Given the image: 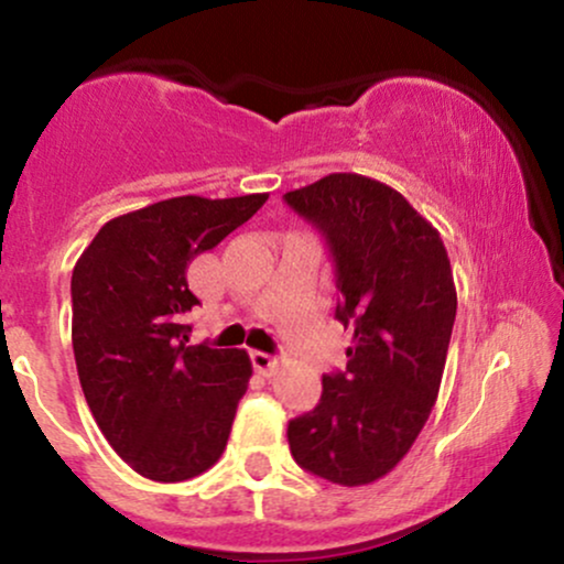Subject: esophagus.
<instances>
[{
  "label": "esophagus",
  "instance_id": "34e87169",
  "mask_svg": "<svg viewBox=\"0 0 564 564\" xmlns=\"http://www.w3.org/2000/svg\"><path fill=\"white\" fill-rule=\"evenodd\" d=\"M251 364H254V368L262 373V377H270V373L278 368V358L275 355L260 352V349H257V352H251Z\"/></svg>",
  "mask_w": 564,
  "mask_h": 564
}]
</instances>
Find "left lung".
Masks as SVG:
<instances>
[{
    "mask_svg": "<svg viewBox=\"0 0 564 564\" xmlns=\"http://www.w3.org/2000/svg\"><path fill=\"white\" fill-rule=\"evenodd\" d=\"M286 204L326 236L352 328L347 368L323 377L321 403L289 422L302 469L358 488L398 467L435 405L456 321V283L437 228L394 187L334 172Z\"/></svg>",
    "mask_w": 564,
    "mask_h": 564,
    "instance_id": "left-lung-1",
    "label": "left lung"
}]
</instances>
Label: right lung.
I'll list each match as a JSON object with an SVG mask.
<instances>
[{"mask_svg": "<svg viewBox=\"0 0 564 564\" xmlns=\"http://www.w3.org/2000/svg\"><path fill=\"white\" fill-rule=\"evenodd\" d=\"M268 193L177 196L108 219L70 278V339L89 411L138 475L183 482L228 445L251 379L246 349L187 345V264L254 217Z\"/></svg>", "mask_w": 564, "mask_h": 564, "instance_id": "1", "label": "right lung"}]
</instances>
